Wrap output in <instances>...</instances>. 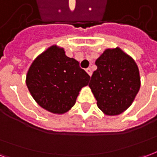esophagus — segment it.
I'll list each match as a JSON object with an SVG mask.
<instances>
[{
	"mask_svg": "<svg viewBox=\"0 0 157 157\" xmlns=\"http://www.w3.org/2000/svg\"><path fill=\"white\" fill-rule=\"evenodd\" d=\"M86 73L88 74L90 76H92V69L91 68H87V69H86Z\"/></svg>",
	"mask_w": 157,
	"mask_h": 157,
	"instance_id": "34e87169",
	"label": "esophagus"
}]
</instances>
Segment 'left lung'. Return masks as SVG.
<instances>
[{
	"label": "left lung",
	"mask_w": 157,
	"mask_h": 157,
	"mask_svg": "<svg viewBox=\"0 0 157 157\" xmlns=\"http://www.w3.org/2000/svg\"><path fill=\"white\" fill-rule=\"evenodd\" d=\"M89 86L104 114L115 116L129 108L140 87L136 63L121 48H107L95 62Z\"/></svg>",
	"instance_id": "left-lung-1"
}]
</instances>
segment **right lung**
<instances>
[{
    "mask_svg": "<svg viewBox=\"0 0 157 157\" xmlns=\"http://www.w3.org/2000/svg\"><path fill=\"white\" fill-rule=\"evenodd\" d=\"M90 76L80 68L79 62L65 55V49L52 45L38 55L30 65L26 85L41 108L63 114L75 105L82 87Z\"/></svg>",
    "mask_w": 157,
    "mask_h": 157,
    "instance_id": "add662e5",
    "label": "right lung"
}]
</instances>
